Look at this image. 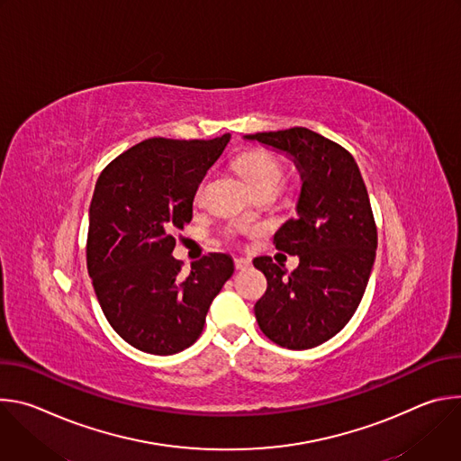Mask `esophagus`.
Returning <instances> with one entry per match:
<instances>
[{
  "instance_id": "esophagus-1",
  "label": "esophagus",
  "mask_w": 461,
  "mask_h": 461,
  "mask_svg": "<svg viewBox=\"0 0 461 461\" xmlns=\"http://www.w3.org/2000/svg\"><path fill=\"white\" fill-rule=\"evenodd\" d=\"M251 267V260L249 258H244V257H237L235 258V268L237 270H246Z\"/></svg>"
}]
</instances>
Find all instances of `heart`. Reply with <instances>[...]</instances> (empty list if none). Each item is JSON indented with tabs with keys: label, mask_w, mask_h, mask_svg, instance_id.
Masks as SVG:
<instances>
[{
	"label": "heart",
	"mask_w": 461,
	"mask_h": 461,
	"mask_svg": "<svg viewBox=\"0 0 461 461\" xmlns=\"http://www.w3.org/2000/svg\"><path fill=\"white\" fill-rule=\"evenodd\" d=\"M237 169L242 175V178L248 182V185L257 184H274L277 185L283 178V167L277 158H274L268 153L255 151L246 153L237 160Z\"/></svg>",
	"instance_id": "b5f03b06"
}]
</instances>
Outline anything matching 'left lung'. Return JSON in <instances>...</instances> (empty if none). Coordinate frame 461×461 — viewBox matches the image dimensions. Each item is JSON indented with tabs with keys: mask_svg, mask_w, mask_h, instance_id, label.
Segmentation results:
<instances>
[{
	"mask_svg": "<svg viewBox=\"0 0 461 461\" xmlns=\"http://www.w3.org/2000/svg\"><path fill=\"white\" fill-rule=\"evenodd\" d=\"M286 155L301 176L297 217L276 233V248L299 257L288 274L272 257L253 258L268 281L255 303L262 334L290 350L313 348L341 332L357 310L374 267L377 230L354 157L306 127L244 135Z\"/></svg>",
	"mask_w": 461,
	"mask_h": 461,
	"instance_id": "1",
	"label": "left lung"
}]
</instances>
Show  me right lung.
Listing matches in <instances>:
<instances>
[{
  "instance_id": "add662e5",
  "label": "right lung",
  "mask_w": 461,
  "mask_h": 461,
  "mask_svg": "<svg viewBox=\"0 0 461 461\" xmlns=\"http://www.w3.org/2000/svg\"><path fill=\"white\" fill-rule=\"evenodd\" d=\"M230 135L213 140L149 139L98 176L89 208L87 270L114 332L142 352L171 356L199 339L206 313L233 276V258L210 253L180 274L173 233Z\"/></svg>"
}]
</instances>
